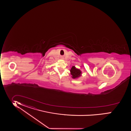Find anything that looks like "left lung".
I'll list each match as a JSON object with an SVG mask.
<instances>
[{
	"label": "left lung",
	"mask_w": 131,
	"mask_h": 131,
	"mask_svg": "<svg viewBox=\"0 0 131 131\" xmlns=\"http://www.w3.org/2000/svg\"><path fill=\"white\" fill-rule=\"evenodd\" d=\"M70 72L71 77L73 79H78L79 77L82 76V74L81 71L78 69H77L74 66H73L71 68V69H70Z\"/></svg>",
	"instance_id": "left-lung-1"
}]
</instances>
